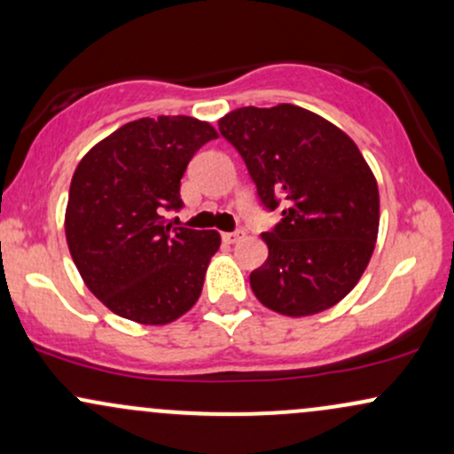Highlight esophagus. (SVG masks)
<instances>
[{"label":"esophagus","mask_w":454,"mask_h":454,"mask_svg":"<svg viewBox=\"0 0 454 454\" xmlns=\"http://www.w3.org/2000/svg\"><path fill=\"white\" fill-rule=\"evenodd\" d=\"M245 237V232L243 231H237V232H226V234H222V239L226 243H237V241H241V239Z\"/></svg>","instance_id":"obj_1"}]
</instances>
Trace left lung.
<instances>
[{
    "label": "left lung",
    "mask_w": 454,
    "mask_h": 454,
    "mask_svg": "<svg viewBox=\"0 0 454 454\" xmlns=\"http://www.w3.org/2000/svg\"><path fill=\"white\" fill-rule=\"evenodd\" d=\"M267 209L281 222L262 234L269 258L252 270L256 299L281 316L337 305L372 260L380 226L376 176L354 140L320 114L278 104L220 119Z\"/></svg>",
    "instance_id": "left-lung-1"
}]
</instances>
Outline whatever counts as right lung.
I'll list each match as a JSON object with an SVG mask.
<instances>
[{"label":"right lung","mask_w":454,"mask_h":454,"mask_svg":"<svg viewBox=\"0 0 454 454\" xmlns=\"http://www.w3.org/2000/svg\"><path fill=\"white\" fill-rule=\"evenodd\" d=\"M213 138V126L194 117H143L78 161L66 241L85 286L113 314L161 326L200 296L220 232L173 228L164 211L181 209V176Z\"/></svg>","instance_id":"obj_1"}]
</instances>
